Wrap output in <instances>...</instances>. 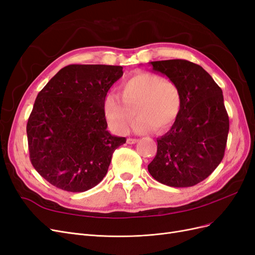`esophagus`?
<instances>
[{
  "label": "esophagus",
  "instance_id": "34e87169",
  "mask_svg": "<svg viewBox=\"0 0 255 255\" xmlns=\"http://www.w3.org/2000/svg\"><path fill=\"white\" fill-rule=\"evenodd\" d=\"M138 140L137 139H134V138H128L127 139V142L128 143V144H134V143H136Z\"/></svg>",
  "mask_w": 255,
  "mask_h": 255
}]
</instances>
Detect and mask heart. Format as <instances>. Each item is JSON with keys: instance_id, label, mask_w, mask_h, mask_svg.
I'll use <instances>...</instances> for the list:
<instances>
[{"instance_id": "obj_1", "label": "heart", "mask_w": 255, "mask_h": 255, "mask_svg": "<svg viewBox=\"0 0 255 255\" xmlns=\"http://www.w3.org/2000/svg\"><path fill=\"white\" fill-rule=\"evenodd\" d=\"M122 97L109 94L104 98L103 112L111 128L120 135L128 132L137 116L135 129L139 133L155 129L165 132L179 117L182 98L175 83L154 73H139L121 83Z\"/></svg>"}]
</instances>
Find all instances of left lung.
Masks as SVG:
<instances>
[{"label":"left lung","instance_id":"1","mask_svg":"<svg viewBox=\"0 0 255 255\" xmlns=\"http://www.w3.org/2000/svg\"><path fill=\"white\" fill-rule=\"evenodd\" d=\"M180 89L179 117L157 138V153L148 165L150 174L171 187H190L205 180L225 155L229 117L222 90L197 64L185 59L149 63Z\"/></svg>","mask_w":255,"mask_h":255}]
</instances>
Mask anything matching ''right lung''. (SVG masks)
<instances>
[{"mask_svg": "<svg viewBox=\"0 0 255 255\" xmlns=\"http://www.w3.org/2000/svg\"><path fill=\"white\" fill-rule=\"evenodd\" d=\"M121 66L69 65L38 94L27 121L29 158L43 179L66 191L83 192L103 180L114 151L126 137L107 130V91Z\"/></svg>", "mask_w": 255, "mask_h": 255, "instance_id": "right-lung-1", "label": "right lung"}]
</instances>
